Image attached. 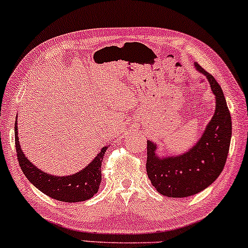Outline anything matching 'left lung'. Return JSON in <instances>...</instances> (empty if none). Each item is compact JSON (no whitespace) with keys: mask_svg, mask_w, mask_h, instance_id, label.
Masks as SVG:
<instances>
[{"mask_svg":"<svg viewBox=\"0 0 248 248\" xmlns=\"http://www.w3.org/2000/svg\"><path fill=\"white\" fill-rule=\"evenodd\" d=\"M196 70L207 78L215 96V112L198 142L180 155L159 156L156 144L147 140L146 173L159 193L184 198L205 190L223 170L230 147L231 115L217 81L199 64Z\"/></svg>","mask_w":248,"mask_h":248,"instance_id":"1","label":"left lung"}]
</instances>
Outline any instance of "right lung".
<instances>
[{
  "label": "right lung",
  "mask_w": 248,
  "mask_h": 248,
  "mask_svg": "<svg viewBox=\"0 0 248 248\" xmlns=\"http://www.w3.org/2000/svg\"><path fill=\"white\" fill-rule=\"evenodd\" d=\"M17 130V118H16L15 140L18 161L24 175L36 189L51 197L52 199L65 202H86L95 196L102 181L101 166L108 146L103 147L96 158L82 170L67 176H55L35 167L25 156V153L19 145Z\"/></svg>",
  "instance_id": "add662e5"
}]
</instances>
